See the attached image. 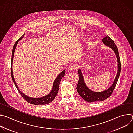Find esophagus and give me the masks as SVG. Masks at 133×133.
I'll return each instance as SVG.
<instances>
[{
  "mask_svg": "<svg viewBox=\"0 0 133 133\" xmlns=\"http://www.w3.org/2000/svg\"><path fill=\"white\" fill-rule=\"evenodd\" d=\"M76 68H77V66L74 64H71V65H70L68 67L69 70L70 71H72L75 70V69H76Z\"/></svg>",
  "mask_w": 133,
  "mask_h": 133,
  "instance_id": "esophagus-1",
  "label": "esophagus"
}]
</instances>
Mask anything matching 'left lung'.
<instances>
[{
	"label": "left lung",
	"mask_w": 133,
	"mask_h": 133,
	"mask_svg": "<svg viewBox=\"0 0 133 133\" xmlns=\"http://www.w3.org/2000/svg\"><path fill=\"white\" fill-rule=\"evenodd\" d=\"M102 41L105 45L111 48L114 52H115L117 60V72L114 81L112 85L110 86V87L104 91L96 92L91 90L88 88L85 83L81 69L80 68L78 69V74L79 75V81L76 89L79 95L85 101L89 103L103 101L108 98L111 95L113 90H114L115 88L121 71V64L118 50L117 47L114 43V42L108 35H107V36L103 38Z\"/></svg>",
	"instance_id": "left-lung-1"
}]
</instances>
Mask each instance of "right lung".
Instances as JSON below:
<instances>
[{
    "label": "right lung",
    "mask_w": 133,
    "mask_h": 133,
    "mask_svg": "<svg viewBox=\"0 0 133 133\" xmlns=\"http://www.w3.org/2000/svg\"><path fill=\"white\" fill-rule=\"evenodd\" d=\"M25 34L19 39L15 44L14 47H13V49H12V57H11V77H12V79L13 81V82L16 86V87L17 88V90H18L19 92L20 93V94L22 95V96L25 99V101H26L28 103L31 104H34V105H45V104H48L50 103H51L54 99V98L56 97V96H57V94L58 90H59V84H60V82L61 81L62 78L65 76V69H64L63 71H62L58 75V76L56 78V79H55L54 83H53V85H52V88L51 89V91L46 96H43V97H41L39 98H33V97H29L27 95H26L25 94H24L23 92H22L19 89L16 82L15 80L14 79V75H13V71H12V63H13V59H14V52H15V50L16 49V47L18 44V42L22 40L23 37H24Z\"/></svg>",
    "instance_id": "1"
}]
</instances>
